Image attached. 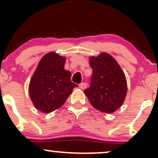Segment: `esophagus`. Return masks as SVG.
<instances>
[{
  "label": "esophagus",
  "mask_w": 158,
  "mask_h": 158,
  "mask_svg": "<svg viewBox=\"0 0 158 158\" xmlns=\"http://www.w3.org/2000/svg\"><path fill=\"white\" fill-rule=\"evenodd\" d=\"M79 88H80L81 90H84L87 88V84L85 82L81 83V84H79Z\"/></svg>",
  "instance_id": "obj_1"
}]
</instances>
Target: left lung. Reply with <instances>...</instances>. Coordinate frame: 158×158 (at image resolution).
<instances>
[{
  "label": "left lung",
  "instance_id": "8db88e82",
  "mask_svg": "<svg viewBox=\"0 0 158 158\" xmlns=\"http://www.w3.org/2000/svg\"><path fill=\"white\" fill-rule=\"evenodd\" d=\"M92 77L90 87L84 90L96 109L111 114L123 105L127 94L126 76L117 61L102 52L89 59Z\"/></svg>",
  "mask_w": 158,
  "mask_h": 158
}]
</instances>
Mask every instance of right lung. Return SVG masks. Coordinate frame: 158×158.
Segmentation results:
<instances>
[{"label": "right lung", "mask_w": 158, "mask_h": 158, "mask_svg": "<svg viewBox=\"0 0 158 158\" xmlns=\"http://www.w3.org/2000/svg\"><path fill=\"white\" fill-rule=\"evenodd\" d=\"M65 58L50 52L42 57L29 85L34 106L43 113H50L62 106L73 89L71 73L64 69Z\"/></svg>", "instance_id": "add662e5"}]
</instances>
